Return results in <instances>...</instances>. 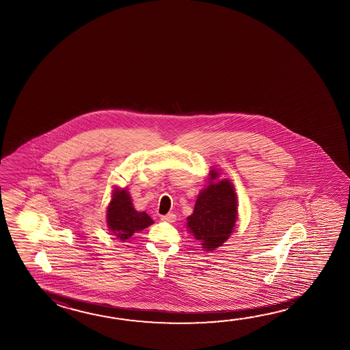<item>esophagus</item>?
<instances>
[{
    "instance_id": "1",
    "label": "esophagus",
    "mask_w": 350,
    "mask_h": 350,
    "mask_svg": "<svg viewBox=\"0 0 350 350\" xmlns=\"http://www.w3.org/2000/svg\"><path fill=\"white\" fill-rule=\"evenodd\" d=\"M161 220L166 221V222H174V221H176V215H174V214L162 215V216H161Z\"/></svg>"
}]
</instances>
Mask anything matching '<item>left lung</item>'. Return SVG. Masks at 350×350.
Instances as JSON below:
<instances>
[{"mask_svg":"<svg viewBox=\"0 0 350 350\" xmlns=\"http://www.w3.org/2000/svg\"><path fill=\"white\" fill-rule=\"evenodd\" d=\"M220 173L211 170L208 184L196 199L193 214L187 217V226L202 248L214 251L231 236L237 220V196L228 179L219 178Z\"/></svg>","mask_w":350,"mask_h":350,"instance_id":"8db88e82","label":"left lung"}]
</instances>
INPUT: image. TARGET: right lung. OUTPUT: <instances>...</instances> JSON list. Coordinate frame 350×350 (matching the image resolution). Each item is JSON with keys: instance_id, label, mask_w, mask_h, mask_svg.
Here are the masks:
<instances>
[{"instance_id": "1", "label": "right lung", "mask_w": 350, "mask_h": 350, "mask_svg": "<svg viewBox=\"0 0 350 350\" xmlns=\"http://www.w3.org/2000/svg\"><path fill=\"white\" fill-rule=\"evenodd\" d=\"M154 221L145 211H136L128 190L116 188L107 208V225L117 239L125 241L135 232L152 225Z\"/></svg>"}]
</instances>
